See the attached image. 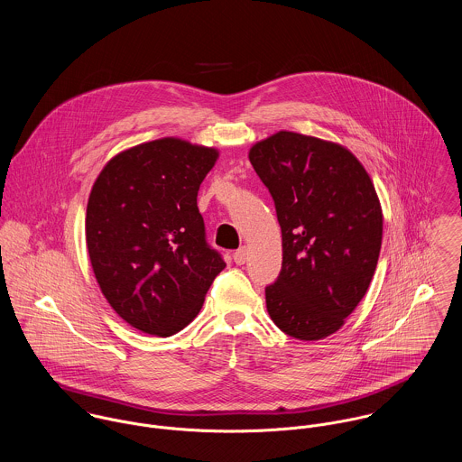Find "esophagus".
Wrapping results in <instances>:
<instances>
[{"mask_svg":"<svg viewBox=\"0 0 462 462\" xmlns=\"http://www.w3.org/2000/svg\"><path fill=\"white\" fill-rule=\"evenodd\" d=\"M233 260L236 264H244L247 262V249L245 247H240L238 251L233 253Z\"/></svg>","mask_w":462,"mask_h":462,"instance_id":"esophagus-1","label":"esophagus"}]
</instances>
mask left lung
Listing matches in <instances>:
<instances>
[{
  "label": "left lung",
  "instance_id": "8db88e82",
  "mask_svg": "<svg viewBox=\"0 0 462 462\" xmlns=\"http://www.w3.org/2000/svg\"><path fill=\"white\" fill-rule=\"evenodd\" d=\"M249 160L275 204L282 266L264 288L273 324L297 339L339 329L379 262L383 211L370 176L345 147L279 132Z\"/></svg>",
  "mask_w": 462,
  "mask_h": 462
}]
</instances>
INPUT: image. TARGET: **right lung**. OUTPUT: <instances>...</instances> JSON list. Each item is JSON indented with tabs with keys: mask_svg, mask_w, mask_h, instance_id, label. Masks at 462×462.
Listing matches in <instances>:
<instances>
[{
	"mask_svg": "<svg viewBox=\"0 0 462 462\" xmlns=\"http://www.w3.org/2000/svg\"><path fill=\"white\" fill-rule=\"evenodd\" d=\"M218 152L180 138L134 145L97 176L85 218L90 263L116 313L172 336L198 317L224 260L206 240L198 192Z\"/></svg>",
	"mask_w": 462,
	"mask_h": 462,
	"instance_id": "add662e5",
	"label": "right lung"
}]
</instances>
